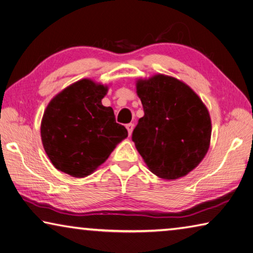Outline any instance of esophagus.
<instances>
[{
	"mask_svg": "<svg viewBox=\"0 0 253 253\" xmlns=\"http://www.w3.org/2000/svg\"><path fill=\"white\" fill-rule=\"evenodd\" d=\"M126 130H127V132H129V135H131V133H132V130H133V123H127L126 124Z\"/></svg>",
	"mask_w": 253,
	"mask_h": 253,
	"instance_id": "1",
	"label": "esophagus"
}]
</instances>
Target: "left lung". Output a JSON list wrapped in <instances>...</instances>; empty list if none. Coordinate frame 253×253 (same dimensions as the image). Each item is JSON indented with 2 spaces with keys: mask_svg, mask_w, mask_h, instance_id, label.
<instances>
[{
  "mask_svg": "<svg viewBox=\"0 0 253 253\" xmlns=\"http://www.w3.org/2000/svg\"><path fill=\"white\" fill-rule=\"evenodd\" d=\"M136 93L144 115L132 141L148 168L164 179H177L197 167L209 150L212 124L194 90L176 78L139 80Z\"/></svg>",
  "mask_w": 253,
  "mask_h": 253,
  "instance_id": "obj_1",
  "label": "left lung"
}]
</instances>
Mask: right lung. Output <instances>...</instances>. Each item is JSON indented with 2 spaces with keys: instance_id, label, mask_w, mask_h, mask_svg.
Segmentation results:
<instances>
[{
  "instance_id": "obj_1",
  "label": "right lung",
  "mask_w": 253,
  "mask_h": 253,
  "mask_svg": "<svg viewBox=\"0 0 253 253\" xmlns=\"http://www.w3.org/2000/svg\"><path fill=\"white\" fill-rule=\"evenodd\" d=\"M107 87L90 80L68 86L49 103L41 122V140L52 165L73 177H86L126 139L113 109L102 104Z\"/></svg>"
}]
</instances>
